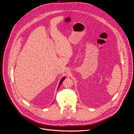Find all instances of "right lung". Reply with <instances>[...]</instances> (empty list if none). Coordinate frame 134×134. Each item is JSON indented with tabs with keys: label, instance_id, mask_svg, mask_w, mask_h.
<instances>
[{
	"label": "right lung",
	"instance_id": "add662e5",
	"mask_svg": "<svg viewBox=\"0 0 134 134\" xmlns=\"http://www.w3.org/2000/svg\"><path fill=\"white\" fill-rule=\"evenodd\" d=\"M65 78H66V77H65V76H64V77H63V78H62V79H61V80L60 81V83H59V86H58V90L59 89V88L60 87V85L62 84V82H63V80H64L65 79Z\"/></svg>",
	"mask_w": 134,
	"mask_h": 134
}]
</instances>
